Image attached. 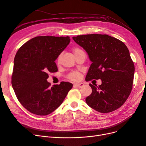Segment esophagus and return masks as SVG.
I'll use <instances>...</instances> for the list:
<instances>
[{
	"mask_svg": "<svg viewBox=\"0 0 146 146\" xmlns=\"http://www.w3.org/2000/svg\"><path fill=\"white\" fill-rule=\"evenodd\" d=\"M74 86L77 87V88H82V86H84V84L83 83H76L74 85Z\"/></svg>",
	"mask_w": 146,
	"mask_h": 146,
	"instance_id": "1",
	"label": "esophagus"
}]
</instances>
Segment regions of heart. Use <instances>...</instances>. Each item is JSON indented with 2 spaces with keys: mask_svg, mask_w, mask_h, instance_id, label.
<instances>
[{
  "mask_svg": "<svg viewBox=\"0 0 146 146\" xmlns=\"http://www.w3.org/2000/svg\"><path fill=\"white\" fill-rule=\"evenodd\" d=\"M82 50L79 48H74V50H73V52H74V55H76V54H78V52H82ZM60 61H61V56H58V57L56 59V63L59 64L60 63ZM68 77L69 79H70V80H74V81H77V80H78L79 79H80V74L78 72H77V71H73V72H71L70 73H69Z\"/></svg>",
  "mask_w": 146,
  "mask_h": 146,
  "instance_id": "b5f03b06",
  "label": "heart"
}]
</instances>
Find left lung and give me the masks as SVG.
Segmentation results:
<instances>
[{
    "mask_svg": "<svg viewBox=\"0 0 146 146\" xmlns=\"http://www.w3.org/2000/svg\"><path fill=\"white\" fill-rule=\"evenodd\" d=\"M92 62L85 80L101 79L99 86L90 84L92 93L86 102L96 111L107 113L124 104L133 86L135 66L125 44L107 35L91 34L72 37Z\"/></svg>",
    "mask_w": 146,
    "mask_h": 146,
    "instance_id": "left-lung-1",
    "label": "left lung"
}]
</instances>
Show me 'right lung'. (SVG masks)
Instances as JSON below:
<instances>
[{
	"instance_id": "obj_1",
	"label": "right lung",
	"mask_w": 146,
	"mask_h": 146,
	"mask_svg": "<svg viewBox=\"0 0 146 146\" xmlns=\"http://www.w3.org/2000/svg\"><path fill=\"white\" fill-rule=\"evenodd\" d=\"M70 38L36 36L26 42L14 60L11 84L17 99L28 111L39 116L58 108L73 85L66 82L50 86L48 72L58 70L55 61L70 42Z\"/></svg>"
}]
</instances>
